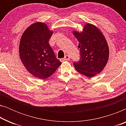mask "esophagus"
<instances>
[{"label": "esophagus", "instance_id": "34e87169", "mask_svg": "<svg viewBox=\"0 0 126 126\" xmlns=\"http://www.w3.org/2000/svg\"><path fill=\"white\" fill-rule=\"evenodd\" d=\"M70 60V56H69V55H66V56H65V57L63 58V59H61V61H69V60Z\"/></svg>", "mask_w": 126, "mask_h": 126}]
</instances>
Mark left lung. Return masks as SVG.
I'll return each mask as SVG.
<instances>
[{"mask_svg": "<svg viewBox=\"0 0 126 126\" xmlns=\"http://www.w3.org/2000/svg\"><path fill=\"white\" fill-rule=\"evenodd\" d=\"M79 41L80 58L73 63L77 71L81 75L92 77L102 71L107 63L109 49L104 35L91 24L84 26L81 33L73 32Z\"/></svg>", "mask_w": 126, "mask_h": 126, "instance_id": "1", "label": "left lung"}]
</instances>
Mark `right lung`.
I'll list each match as a JSON object with an SVG mask.
<instances>
[{
	"instance_id": "right-lung-1",
	"label": "right lung",
	"mask_w": 126,
	"mask_h": 126,
	"mask_svg": "<svg viewBox=\"0 0 126 126\" xmlns=\"http://www.w3.org/2000/svg\"><path fill=\"white\" fill-rule=\"evenodd\" d=\"M53 34L46 24L37 22L23 32L20 41V60L29 72L41 79L52 75L61 64L49 44Z\"/></svg>"
}]
</instances>
